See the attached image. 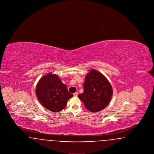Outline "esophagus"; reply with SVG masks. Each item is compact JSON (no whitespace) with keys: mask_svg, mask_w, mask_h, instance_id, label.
I'll use <instances>...</instances> for the list:
<instances>
[{"mask_svg":"<svg viewBox=\"0 0 154 154\" xmlns=\"http://www.w3.org/2000/svg\"><path fill=\"white\" fill-rule=\"evenodd\" d=\"M73 95L74 96H77V95H78V93H77V92H75V93H74Z\"/></svg>","mask_w":154,"mask_h":154,"instance_id":"34e87169","label":"esophagus"}]
</instances>
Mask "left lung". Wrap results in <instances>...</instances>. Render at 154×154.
<instances>
[{"mask_svg": "<svg viewBox=\"0 0 154 154\" xmlns=\"http://www.w3.org/2000/svg\"><path fill=\"white\" fill-rule=\"evenodd\" d=\"M112 93V87L106 77L98 71L91 69L85 78L84 92L78 97L87 110L95 112L107 106Z\"/></svg>", "mask_w": 154, "mask_h": 154, "instance_id": "left-lung-1", "label": "left lung"}]
</instances>
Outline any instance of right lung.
Segmentation results:
<instances>
[{
	"mask_svg": "<svg viewBox=\"0 0 154 154\" xmlns=\"http://www.w3.org/2000/svg\"><path fill=\"white\" fill-rule=\"evenodd\" d=\"M36 95L44 107L54 112L65 109L68 100L73 96L58 76L51 73L44 75L38 81Z\"/></svg>",
	"mask_w": 154,
	"mask_h": 154,
	"instance_id": "obj_1",
	"label": "right lung"
}]
</instances>
